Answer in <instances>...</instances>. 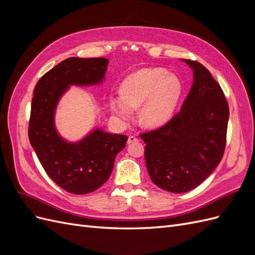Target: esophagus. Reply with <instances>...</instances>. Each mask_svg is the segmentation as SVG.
<instances>
[{
	"label": "esophagus",
	"mask_w": 255,
	"mask_h": 255,
	"mask_svg": "<svg viewBox=\"0 0 255 255\" xmlns=\"http://www.w3.org/2000/svg\"><path fill=\"white\" fill-rule=\"evenodd\" d=\"M137 141H138V138H136L135 136H128V144L137 142Z\"/></svg>",
	"instance_id": "1"
}]
</instances>
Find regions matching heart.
<instances>
[{
    "instance_id": "1",
    "label": "heart",
    "mask_w": 255,
    "mask_h": 255,
    "mask_svg": "<svg viewBox=\"0 0 255 255\" xmlns=\"http://www.w3.org/2000/svg\"><path fill=\"white\" fill-rule=\"evenodd\" d=\"M182 94V83L175 74L161 68H144L121 84V94L109 97L113 114L122 121H129L134 110H140V122L145 128H158L172 117Z\"/></svg>"
}]
</instances>
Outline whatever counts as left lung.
Segmentation results:
<instances>
[{
  "mask_svg": "<svg viewBox=\"0 0 255 255\" xmlns=\"http://www.w3.org/2000/svg\"><path fill=\"white\" fill-rule=\"evenodd\" d=\"M181 60L192 70L194 83L180 113L140 135L152 182L173 194L196 188L219 165L229 121L228 102L211 72L198 61Z\"/></svg>",
  "mask_w": 255,
  "mask_h": 255,
  "instance_id": "left-lung-1",
  "label": "left lung"
}]
</instances>
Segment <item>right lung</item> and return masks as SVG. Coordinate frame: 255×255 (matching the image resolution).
I'll return each mask as SVG.
<instances>
[{"mask_svg": "<svg viewBox=\"0 0 255 255\" xmlns=\"http://www.w3.org/2000/svg\"><path fill=\"white\" fill-rule=\"evenodd\" d=\"M109 59L70 57L38 81L30 109L29 142L45 172L59 187L74 195L95 191L109 180L117 154L128 136L95 128L78 141L61 137L55 126L57 105L70 86L102 84Z\"/></svg>", "mask_w": 255, "mask_h": 255, "instance_id": "obj_1", "label": "right lung"}]
</instances>
